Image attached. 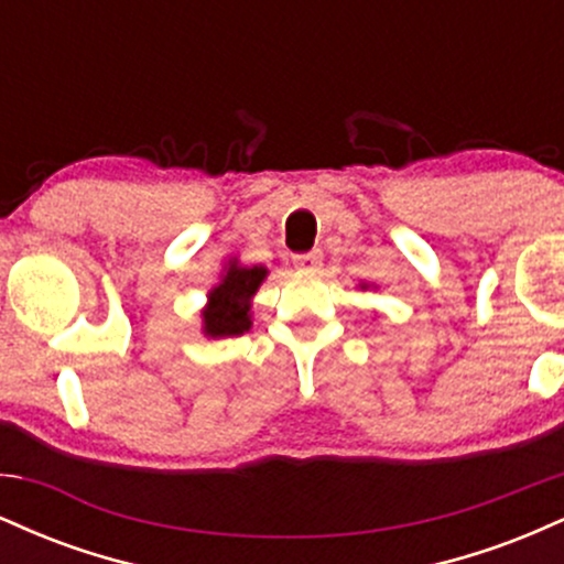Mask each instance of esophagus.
<instances>
[{"label":"esophagus","instance_id":"34e87169","mask_svg":"<svg viewBox=\"0 0 564 564\" xmlns=\"http://www.w3.org/2000/svg\"><path fill=\"white\" fill-rule=\"evenodd\" d=\"M323 262V251L313 249V251H304V254H294V264L300 270H318Z\"/></svg>","mask_w":564,"mask_h":564}]
</instances>
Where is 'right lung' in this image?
Masks as SVG:
<instances>
[{"instance_id":"right-lung-1","label":"right lung","mask_w":564,"mask_h":564,"mask_svg":"<svg viewBox=\"0 0 564 564\" xmlns=\"http://www.w3.org/2000/svg\"><path fill=\"white\" fill-rule=\"evenodd\" d=\"M268 275V268L254 264L243 268L238 260H230L223 278L209 291V304L204 307V334L212 339L223 336H238L251 328V296L257 294L260 283Z\"/></svg>"}]
</instances>
